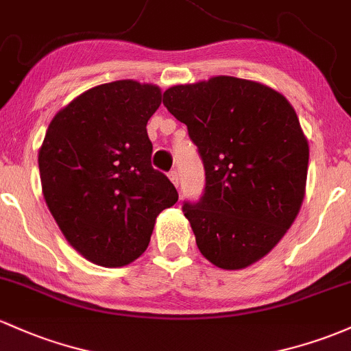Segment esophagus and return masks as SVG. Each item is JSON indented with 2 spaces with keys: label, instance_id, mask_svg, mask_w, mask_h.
Returning <instances> with one entry per match:
<instances>
[{
  "label": "esophagus",
  "instance_id": "obj_1",
  "mask_svg": "<svg viewBox=\"0 0 351 351\" xmlns=\"http://www.w3.org/2000/svg\"><path fill=\"white\" fill-rule=\"evenodd\" d=\"M169 179L172 180V184H174L176 187H179V174H177V171L174 169V171L169 172Z\"/></svg>",
  "mask_w": 351,
  "mask_h": 351
}]
</instances>
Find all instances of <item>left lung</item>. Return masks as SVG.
Returning <instances> with one entry per match:
<instances>
[{
	"label": "left lung",
	"instance_id": "obj_1",
	"mask_svg": "<svg viewBox=\"0 0 351 351\" xmlns=\"http://www.w3.org/2000/svg\"><path fill=\"white\" fill-rule=\"evenodd\" d=\"M162 101L204 164L201 199L182 206L199 251L222 269L252 265L280 243L304 197L310 149L295 108L234 77L171 86Z\"/></svg>",
	"mask_w": 351,
	"mask_h": 351
}]
</instances>
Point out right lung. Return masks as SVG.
Listing matches in <instances>:
<instances>
[{
  "mask_svg": "<svg viewBox=\"0 0 351 351\" xmlns=\"http://www.w3.org/2000/svg\"><path fill=\"white\" fill-rule=\"evenodd\" d=\"M160 99L156 85L112 82L86 90L48 125L38 154L45 201L66 241L95 265L137 259L156 217L179 199L150 164L147 122Z\"/></svg>",
  "mask_w": 351,
  "mask_h": 351,
  "instance_id": "obj_1",
  "label": "right lung"
}]
</instances>
